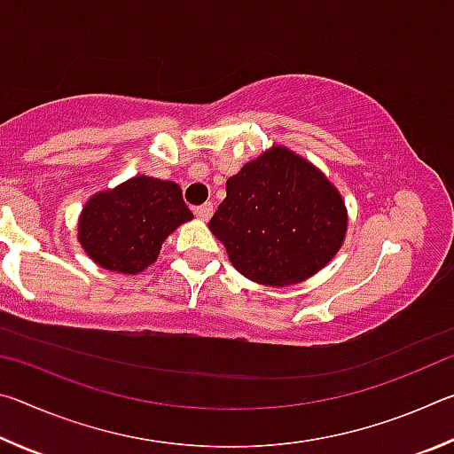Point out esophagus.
Masks as SVG:
<instances>
[{
  "label": "esophagus",
  "mask_w": 454,
  "mask_h": 454,
  "mask_svg": "<svg viewBox=\"0 0 454 454\" xmlns=\"http://www.w3.org/2000/svg\"><path fill=\"white\" fill-rule=\"evenodd\" d=\"M194 214H196V218H200V220H210V216L214 214V206L210 202H206L202 206H196Z\"/></svg>",
  "instance_id": "obj_1"
}]
</instances>
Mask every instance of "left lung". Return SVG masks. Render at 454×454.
I'll use <instances>...</instances> for the list:
<instances>
[{
  "mask_svg": "<svg viewBox=\"0 0 454 454\" xmlns=\"http://www.w3.org/2000/svg\"><path fill=\"white\" fill-rule=\"evenodd\" d=\"M347 208L310 162L272 148L226 182L208 226L230 262L266 286L302 282L330 262L347 234Z\"/></svg>",
  "mask_w": 454,
  "mask_h": 454,
  "instance_id": "obj_1",
  "label": "left lung"
}]
</instances>
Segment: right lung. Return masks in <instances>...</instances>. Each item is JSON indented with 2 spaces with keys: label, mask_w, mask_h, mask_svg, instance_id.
Here are the masks:
<instances>
[{
  "label": "right lung",
  "mask_w": 454,
  "mask_h": 454,
  "mask_svg": "<svg viewBox=\"0 0 454 454\" xmlns=\"http://www.w3.org/2000/svg\"><path fill=\"white\" fill-rule=\"evenodd\" d=\"M192 212L178 184L137 176L96 194L80 218V242L96 264L136 274L158 258L166 236Z\"/></svg>",
  "instance_id": "1"
}]
</instances>
